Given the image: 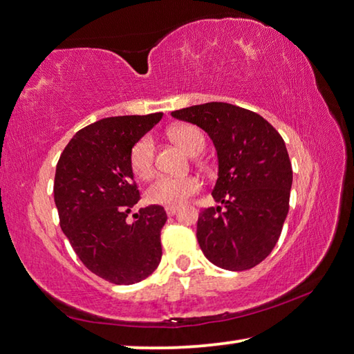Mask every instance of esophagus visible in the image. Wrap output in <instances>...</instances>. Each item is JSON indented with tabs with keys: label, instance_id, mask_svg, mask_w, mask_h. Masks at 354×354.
<instances>
[{
	"label": "esophagus",
	"instance_id": "1",
	"mask_svg": "<svg viewBox=\"0 0 354 354\" xmlns=\"http://www.w3.org/2000/svg\"><path fill=\"white\" fill-rule=\"evenodd\" d=\"M166 214L167 216H174L177 212H178V207H166Z\"/></svg>",
	"mask_w": 354,
	"mask_h": 354
}]
</instances>
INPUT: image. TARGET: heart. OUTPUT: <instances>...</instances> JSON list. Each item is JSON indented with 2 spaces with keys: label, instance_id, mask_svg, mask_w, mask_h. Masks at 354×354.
Masks as SVG:
<instances>
[{
  "label": "heart",
  "instance_id": "1",
  "mask_svg": "<svg viewBox=\"0 0 354 354\" xmlns=\"http://www.w3.org/2000/svg\"><path fill=\"white\" fill-rule=\"evenodd\" d=\"M171 138L177 142L185 152L193 153L196 147L205 146V138L199 129L194 126H177L171 132ZM153 153L155 146L151 136L146 135L135 142L130 151V166L136 176L141 178H149L153 174ZM201 188V182L196 177H169L160 176L149 185L146 191L147 201L157 205L178 207L196 194Z\"/></svg>",
  "mask_w": 354,
  "mask_h": 354
}]
</instances>
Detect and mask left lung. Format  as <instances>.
I'll use <instances>...</instances> for the list:
<instances>
[{"mask_svg": "<svg viewBox=\"0 0 354 354\" xmlns=\"http://www.w3.org/2000/svg\"><path fill=\"white\" fill-rule=\"evenodd\" d=\"M205 130L218 152L213 199L202 209L197 241L225 270L255 268L274 249L289 212L292 166L281 135L255 113L227 102H207L171 113Z\"/></svg>", "mask_w": 354, "mask_h": 354, "instance_id": "1", "label": "left lung"}]
</instances>
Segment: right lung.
I'll list each match as a JSON object with an SVG mask.
<instances>
[{
	"instance_id": "right-lung-1",
	"label": "right lung",
	"mask_w": 354,
	"mask_h": 354,
	"mask_svg": "<svg viewBox=\"0 0 354 354\" xmlns=\"http://www.w3.org/2000/svg\"><path fill=\"white\" fill-rule=\"evenodd\" d=\"M161 118L130 115L93 122L73 136L55 167L62 232L85 268L110 283H138L160 264L165 208H140L133 222L127 216L140 201L130 151Z\"/></svg>"
}]
</instances>
